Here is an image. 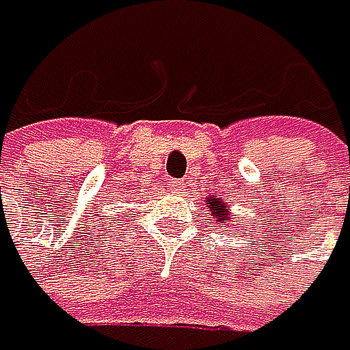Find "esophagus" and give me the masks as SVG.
Returning <instances> with one entry per match:
<instances>
[{"mask_svg":"<svg viewBox=\"0 0 350 350\" xmlns=\"http://www.w3.org/2000/svg\"><path fill=\"white\" fill-rule=\"evenodd\" d=\"M170 187H172V189H176V191H183L185 180H180V178H170Z\"/></svg>","mask_w":350,"mask_h":350,"instance_id":"1","label":"esophagus"}]
</instances>
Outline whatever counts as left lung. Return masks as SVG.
<instances>
[{
    "mask_svg": "<svg viewBox=\"0 0 350 350\" xmlns=\"http://www.w3.org/2000/svg\"><path fill=\"white\" fill-rule=\"evenodd\" d=\"M206 206H209V209L213 211V217L217 219L219 224L224 222V219L228 217V211H226V206L219 202L217 198H213V200H206Z\"/></svg>",
    "mask_w": 350,
    "mask_h": 350,
    "instance_id": "1",
    "label": "left lung"
}]
</instances>
